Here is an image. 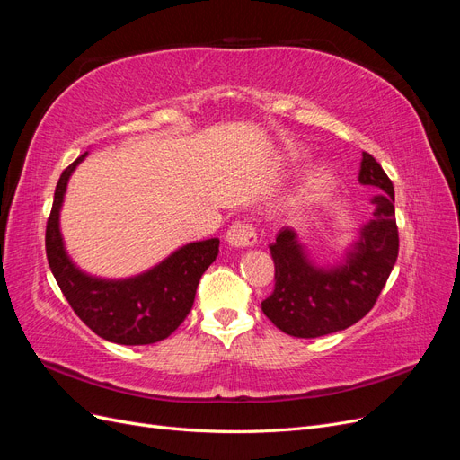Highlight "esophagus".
<instances>
[{
  "mask_svg": "<svg viewBox=\"0 0 460 460\" xmlns=\"http://www.w3.org/2000/svg\"><path fill=\"white\" fill-rule=\"evenodd\" d=\"M226 242L234 247H252L257 243V232L255 228L249 225V222H234V225L226 232Z\"/></svg>",
  "mask_w": 460,
  "mask_h": 460,
  "instance_id": "esophagus-1",
  "label": "esophagus"
}]
</instances>
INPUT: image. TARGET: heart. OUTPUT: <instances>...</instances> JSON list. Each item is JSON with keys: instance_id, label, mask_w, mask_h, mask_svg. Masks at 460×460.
I'll list each match as a JSON object with an SVG mask.
<instances>
[{"instance_id": "obj_1", "label": "heart", "mask_w": 460, "mask_h": 460, "mask_svg": "<svg viewBox=\"0 0 460 460\" xmlns=\"http://www.w3.org/2000/svg\"><path fill=\"white\" fill-rule=\"evenodd\" d=\"M288 155H289V159L294 164L303 163L305 157H307V155H305V151L297 149V147H291ZM336 186H338L336 172L328 169V166H320V169L311 172L309 178L303 182L301 191H299V201L303 205L323 203L326 198L332 196L333 190H336Z\"/></svg>"}]
</instances>
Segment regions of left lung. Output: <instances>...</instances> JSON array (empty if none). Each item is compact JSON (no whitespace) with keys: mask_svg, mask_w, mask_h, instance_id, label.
I'll return each mask as SVG.
<instances>
[{"mask_svg":"<svg viewBox=\"0 0 460 460\" xmlns=\"http://www.w3.org/2000/svg\"><path fill=\"white\" fill-rule=\"evenodd\" d=\"M358 182L380 190L374 218L347 252L345 262L320 269L305 255L297 234L282 228L270 243L274 289L261 303L270 323L294 338H318L353 326L380 297L399 253L395 193L380 163L363 153Z\"/></svg>","mask_w":460,"mask_h":460,"instance_id":"obj_1","label":"left lung"}]
</instances>
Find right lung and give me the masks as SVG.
<instances>
[{"instance_id":"obj_1","label":"right lung","mask_w":460,"mask_h":460,"mask_svg":"<svg viewBox=\"0 0 460 460\" xmlns=\"http://www.w3.org/2000/svg\"><path fill=\"white\" fill-rule=\"evenodd\" d=\"M80 155L63 171L55 188L46 226V253L49 269L68 305L97 336L120 345H149L169 338L184 323L193 307L201 274L218 255V240H203L180 247L169 259L128 280H102L78 270L68 259L59 211L66 182Z\"/></svg>"}]
</instances>
